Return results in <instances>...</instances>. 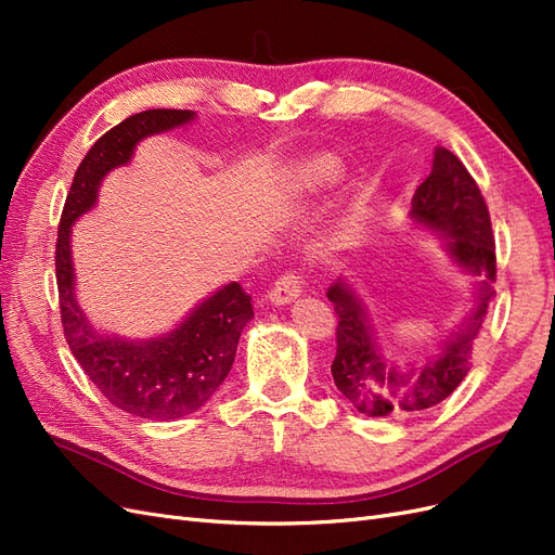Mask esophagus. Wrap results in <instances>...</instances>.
I'll list each match as a JSON object with an SVG mask.
<instances>
[{
    "instance_id": "34e87169",
    "label": "esophagus",
    "mask_w": 555,
    "mask_h": 555,
    "mask_svg": "<svg viewBox=\"0 0 555 555\" xmlns=\"http://www.w3.org/2000/svg\"><path fill=\"white\" fill-rule=\"evenodd\" d=\"M300 292H304V278H300L296 271H289L273 284L271 294H268V300H271L273 306H287L294 298L300 296Z\"/></svg>"
}]
</instances>
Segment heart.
Instances as JSON below:
<instances>
[{
    "label": "heart",
    "mask_w": 555,
    "mask_h": 555,
    "mask_svg": "<svg viewBox=\"0 0 555 555\" xmlns=\"http://www.w3.org/2000/svg\"><path fill=\"white\" fill-rule=\"evenodd\" d=\"M340 176V162L331 155H314L298 164L292 173V184L300 192H317Z\"/></svg>",
    "instance_id": "b5f03b06"
}]
</instances>
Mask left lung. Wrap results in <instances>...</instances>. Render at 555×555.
<instances>
[{
	"label": "left lung",
	"instance_id": "8db88e82",
	"mask_svg": "<svg viewBox=\"0 0 555 555\" xmlns=\"http://www.w3.org/2000/svg\"><path fill=\"white\" fill-rule=\"evenodd\" d=\"M412 222L444 236L449 259L475 278L477 298L461 326L424 363H398L382 354L377 335L354 284L335 280L326 296L338 314L331 375L340 393L361 414L416 416L435 408L465 379L473 345L486 322L495 282V241L486 201L463 162L435 147L430 176L412 196Z\"/></svg>",
	"mask_w": 555,
	"mask_h": 555
}]
</instances>
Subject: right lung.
Here are the masks:
<instances>
[{
    "mask_svg": "<svg viewBox=\"0 0 555 555\" xmlns=\"http://www.w3.org/2000/svg\"><path fill=\"white\" fill-rule=\"evenodd\" d=\"M194 111L153 108L127 117L99 139L80 162L57 229L55 273L66 343L90 382L127 414L171 422L206 405L236 359L238 338L255 312L251 296L229 282L157 338L129 340L99 333L76 300L72 227L96 206L102 180L133 157V147L162 131L190 125Z\"/></svg>",
    "mask_w": 555,
    "mask_h": 555,
    "instance_id": "add662e5",
    "label": "right lung"
}]
</instances>
